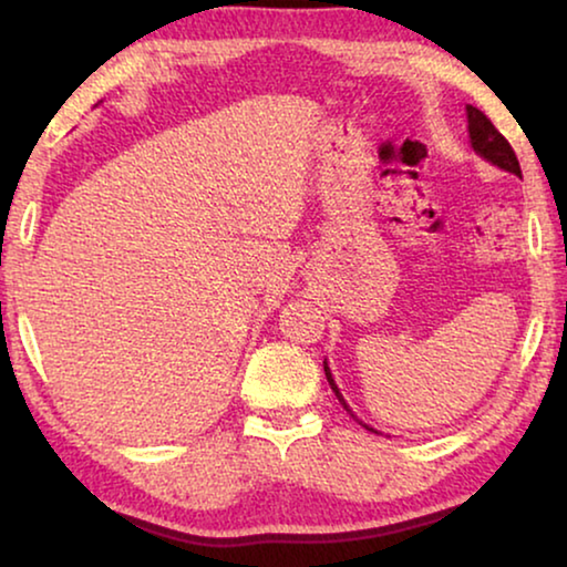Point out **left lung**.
I'll list each match as a JSON object with an SVG mask.
<instances>
[{
    "label": "left lung",
    "instance_id": "8db88e82",
    "mask_svg": "<svg viewBox=\"0 0 567 567\" xmlns=\"http://www.w3.org/2000/svg\"><path fill=\"white\" fill-rule=\"evenodd\" d=\"M467 121H470V138H472V146H475V152L480 154V157H485L487 162H493L495 167L506 169V173H514L522 177V167H518V159H516V152L511 150L508 138L501 134L498 128L493 126V121L487 118V115L483 111H477V107L467 105ZM324 377H328V382L332 386V392H336V398L343 402V408L348 410L343 394L338 392L336 382H332L330 377V369L328 363H324ZM351 413V410H348ZM353 415V413H351ZM355 417V415H353ZM361 423V421H359ZM363 429H369V425H363ZM371 431V429H369Z\"/></svg>",
    "mask_w": 567,
    "mask_h": 567
}]
</instances>
